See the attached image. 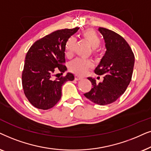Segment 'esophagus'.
Segmentation results:
<instances>
[{
	"label": "esophagus",
	"instance_id": "34e87169",
	"mask_svg": "<svg viewBox=\"0 0 151 151\" xmlns=\"http://www.w3.org/2000/svg\"><path fill=\"white\" fill-rule=\"evenodd\" d=\"M74 79H75L76 81H79V80L82 79V77H79V76L77 75H75V77H74Z\"/></svg>",
	"mask_w": 151,
	"mask_h": 151
}]
</instances>
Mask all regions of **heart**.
Masks as SVG:
<instances>
[{
	"label": "heart",
	"instance_id": "b5f03b06",
	"mask_svg": "<svg viewBox=\"0 0 151 151\" xmlns=\"http://www.w3.org/2000/svg\"><path fill=\"white\" fill-rule=\"evenodd\" d=\"M81 37L84 41L89 44L92 49L93 53L96 54V48L101 45V39L95 31L92 29H87L82 32ZM76 39L74 37H70L65 43V54L67 57H71L73 53ZM92 67V63L89 60L82 59H76L70 62L69 69L71 72L78 75L83 76L87 73L89 69Z\"/></svg>",
	"mask_w": 151,
	"mask_h": 151
}]
</instances>
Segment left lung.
<instances>
[{"mask_svg":"<svg viewBox=\"0 0 151 151\" xmlns=\"http://www.w3.org/2000/svg\"><path fill=\"white\" fill-rule=\"evenodd\" d=\"M103 35L106 51L94 72L104 75V80L99 83L88 77L92 88L84 96L99 105L113 103L126 91L133 72L134 56L126 40L119 35L106 28L99 27Z\"/></svg>","mask_w":151,"mask_h":151,"instance_id":"obj_1","label":"left lung"}]
</instances>
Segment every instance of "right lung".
<instances>
[{
  "instance_id": "obj_1",
  "label": "right lung",
  "mask_w": 151,
  "mask_h": 151,
  "mask_svg": "<svg viewBox=\"0 0 151 151\" xmlns=\"http://www.w3.org/2000/svg\"><path fill=\"white\" fill-rule=\"evenodd\" d=\"M79 29L57 30L38 40L28 50L22 73V85L25 96L35 107L41 110L54 107L61 97L62 86L74 79L73 74L70 72L56 79L52 76L58 71L63 74L67 70L64 65L65 43Z\"/></svg>"
}]
</instances>
